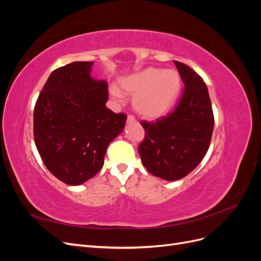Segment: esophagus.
I'll use <instances>...</instances> for the list:
<instances>
[{"label":"esophagus","mask_w":261,"mask_h":261,"mask_svg":"<svg viewBox=\"0 0 261 261\" xmlns=\"http://www.w3.org/2000/svg\"><path fill=\"white\" fill-rule=\"evenodd\" d=\"M127 123H128V124L136 123V118H135V116H133V115H128V116H127Z\"/></svg>","instance_id":"1"}]
</instances>
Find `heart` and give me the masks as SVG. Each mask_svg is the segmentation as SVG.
<instances>
[{
    "label": "heart",
    "mask_w": 261,
    "mask_h": 261,
    "mask_svg": "<svg viewBox=\"0 0 261 261\" xmlns=\"http://www.w3.org/2000/svg\"><path fill=\"white\" fill-rule=\"evenodd\" d=\"M120 86L133 96V107L137 113L147 118H156L174 106L181 89V80L174 69L148 67L122 78ZM109 91L114 100L123 101V93L116 86L110 87Z\"/></svg>",
    "instance_id": "obj_1"
}]
</instances>
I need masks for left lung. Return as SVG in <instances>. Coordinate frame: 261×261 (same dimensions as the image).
<instances>
[{"instance_id":"1","label":"left lung","mask_w":261,"mask_h":261,"mask_svg":"<svg viewBox=\"0 0 261 261\" xmlns=\"http://www.w3.org/2000/svg\"><path fill=\"white\" fill-rule=\"evenodd\" d=\"M174 64L185 86L183 96L172 113L154 123L141 122L146 135L138 147L147 171L165 180L183 178L201 162L215 125L202 78L183 63Z\"/></svg>"}]
</instances>
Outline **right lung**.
Here are the masks:
<instances>
[{"instance_id":"right-lung-1","label":"right lung","mask_w":261,"mask_h":261,"mask_svg":"<svg viewBox=\"0 0 261 261\" xmlns=\"http://www.w3.org/2000/svg\"><path fill=\"white\" fill-rule=\"evenodd\" d=\"M92 65L73 62L53 70L35 106L38 151L46 169L67 185H81L97 174L127 118L106 107L108 84L91 77Z\"/></svg>"}]
</instances>
